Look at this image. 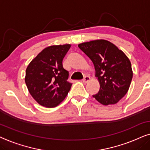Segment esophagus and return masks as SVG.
I'll list each match as a JSON object with an SVG mask.
<instances>
[{"label": "esophagus", "mask_w": 150, "mask_h": 150, "mask_svg": "<svg viewBox=\"0 0 150 150\" xmlns=\"http://www.w3.org/2000/svg\"><path fill=\"white\" fill-rule=\"evenodd\" d=\"M82 80H83V82L86 83V82H88V81H89L90 80H91V77H90L88 75H86V76L83 77V79H82Z\"/></svg>", "instance_id": "esophagus-1"}]
</instances>
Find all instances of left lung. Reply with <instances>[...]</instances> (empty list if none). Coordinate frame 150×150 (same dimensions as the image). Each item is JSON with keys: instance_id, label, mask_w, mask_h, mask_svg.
I'll use <instances>...</instances> for the list:
<instances>
[{"instance_id": "1", "label": "left lung", "mask_w": 150, "mask_h": 150, "mask_svg": "<svg viewBox=\"0 0 150 150\" xmlns=\"http://www.w3.org/2000/svg\"><path fill=\"white\" fill-rule=\"evenodd\" d=\"M79 49L93 62L99 91L93 97L101 104H115L124 97L132 79L129 59L112 43L98 40L79 44Z\"/></svg>"}]
</instances>
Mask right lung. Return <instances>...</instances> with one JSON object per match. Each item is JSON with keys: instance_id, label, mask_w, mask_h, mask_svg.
<instances>
[{"instance_id": "add662e5", "label": "right lung", "mask_w": 150, "mask_h": 150, "mask_svg": "<svg viewBox=\"0 0 150 150\" xmlns=\"http://www.w3.org/2000/svg\"><path fill=\"white\" fill-rule=\"evenodd\" d=\"M70 47V45H64L45 48L27 68L26 85L33 98L41 105L57 106L71 89L69 71L62 65L63 58Z\"/></svg>"}]
</instances>
